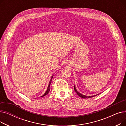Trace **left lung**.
I'll return each mask as SVG.
<instances>
[{
	"mask_svg": "<svg viewBox=\"0 0 126 126\" xmlns=\"http://www.w3.org/2000/svg\"><path fill=\"white\" fill-rule=\"evenodd\" d=\"M74 89H75V90L76 92V93L77 94H78L79 96H80L81 97L83 98H90V97H94V96H96V95H97H97H93V96H86V95H83V94H80V93H79V92H78V91L76 90V88H75V86H74Z\"/></svg>",
	"mask_w": 126,
	"mask_h": 126,
	"instance_id": "8db88e82",
	"label": "left lung"
}]
</instances>
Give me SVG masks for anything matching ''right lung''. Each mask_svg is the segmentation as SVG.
I'll return each mask as SVG.
<instances>
[{"mask_svg": "<svg viewBox=\"0 0 126 126\" xmlns=\"http://www.w3.org/2000/svg\"><path fill=\"white\" fill-rule=\"evenodd\" d=\"M52 77H53V76H52V77H51V80H50V82H49V85H48V88H47V90H46V91L45 92V94H43V95H42L41 97L44 96L46 95V94H48V92H49V90H50V89H49V87H50V83H51V80H52Z\"/></svg>", "mask_w": 126, "mask_h": 126, "instance_id": "1", "label": "right lung"}]
</instances>
